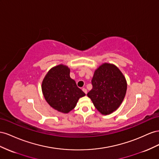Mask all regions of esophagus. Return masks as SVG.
Instances as JSON below:
<instances>
[{"label": "esophagus", "mask_w": 159, "mask_h": 159, "mask_svg": "<svg viewBox=\"0 0 159 159\" xmlns=\"http://www.w3.org/2000/svg\"><path fill=\"white\" fill-rule=\"evenodd\" d=\"M82 90H83V92H84V93H85L86 94H87V89H86L85 88H83V89Z\"/></svg>", "instance_id": "1"}]
</instances>
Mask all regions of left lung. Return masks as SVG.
<instances>
[{
    "label": "left lung",
    "mask_w": 159,
    "mask_h": 159,
    "mask_svg": "<svg viewBox=\"0 0 159 159\" xmlns=\"http://www.w3.org/2000/svg\"><path fill=\"white\" fill-rule=\"evenodd\" d=\"M93 89L87 96L102 115H109L120 107L125 97L127 84L123 74L115 65L104 63L95 70Z\"/></svg>",
    "instance_id": "1"
}]
</instances>
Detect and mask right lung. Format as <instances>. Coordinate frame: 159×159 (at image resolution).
Returning a JSON list of instances; mask_svg holds the SVG:
<instances>
[{
	"instance_id": "add662e5",
	"label": "right lung",
	"mask_w": 159,
	"mask_h": 159,
	"mask_svg": "<svg viewBox=\"0 0 159 159\" xmlns=\"http://www.w3.org/2000/svg\"><path fill=\"white\" fill-rule=\"evenodd\" d=\"M42 91L48 105L54 109L68 113L76 107L85 93L70 78V69L59 65L52 67L43 80Z\"/></svg>"
}]
</instances>
